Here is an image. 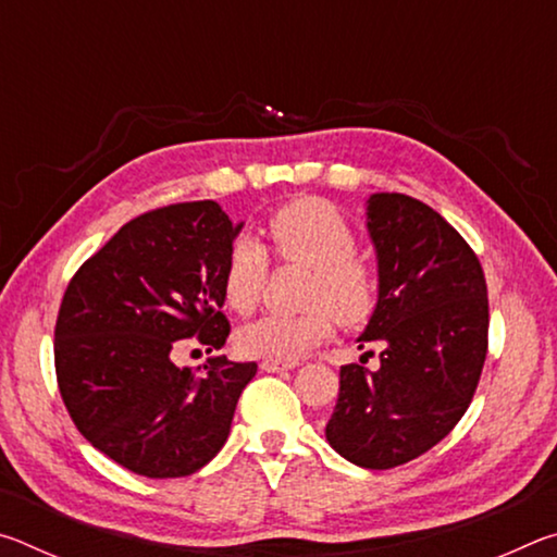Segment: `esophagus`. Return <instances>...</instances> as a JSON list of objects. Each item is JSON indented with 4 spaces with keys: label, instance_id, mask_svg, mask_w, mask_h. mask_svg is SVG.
<instances>
[{
    "label": "esophagus",
    "instance_id": "obj_1",
    "mask_svg": "<svg viewBox=\"0 0 557 557\" xmlns=\"http://www.w3.org/2000/svg\"><path fill=\"white\" fill-rule=\"evenodd\" d=\"M295 366H297V361H277V358H265V361L260 363V369L268 373H280V371L295 369Z\"/></svg>",
    "mask_w": 557,
    "mask_h": 557
}]
</instances>
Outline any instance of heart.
<instances>
[{
	"mask_svg": "<svg viewBox=\"0 0 557 557\" xmlns=\"http://www.w3.org/2000/svg\"><path fill=\"white\" fill-rule=\"evenodd\" d=\"M268 235L277 258L312 270L305 314H268L238 332L240 354L252 358L297 361L334 332L335 312L342 322H361L375 301V277L356 256L358 240L334 206L299 199L282 206L268 221ZM270 258L265 245L240 235L223 262L221 287L225 305L250 314L260 305L268 282Z\"/></svg>",
	"mask_w": 557,
	"mask_h": 557,
	"instance_id": "1",
	"label": "heart"
}]
</instances>
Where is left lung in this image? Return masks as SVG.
Instances as JSON below:
<instances>
[{
    "label": "left lung",
    "mask_w": 557,
    "mask_h": 557,
    "mask_svg": "<svg viewBox=\"0 0 557 557\" xmlns=\"http://www.w3.org/2000/svg\"><path fill=\"white\" fill-rule=\"evenodd\" d=\"M366 228L379 260V301L358 336L381 342V369L342 366L326 440L363 469L425 455L467 412L486 358L488 299L467 240L405 194H373Z\"/></svg>",
    "instance_id": "obj_1"
}]
</instances>
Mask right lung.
Instances as JSON below:
<instances>
[{
  "label": "right lung",
  "mask_w": 557,
  "mask_h": 557,
  "mask_svg": "<svg viewBox=\"0 0 557 557\" xmlns=\"http://www.w3.org/2000/svg\"><path fill=\"white\" fill-rule=\"evenodd\" d=\"M240 228L215 201L164 206L122 225L69 282L53 344L61 398L81 435L135 474L209 465L258 373L225 356L201 375L174 363L182 344L219 351L231 334L221 275Z\"/></svg>",
  "instance_id": "obj_1"
}]
</instances>
